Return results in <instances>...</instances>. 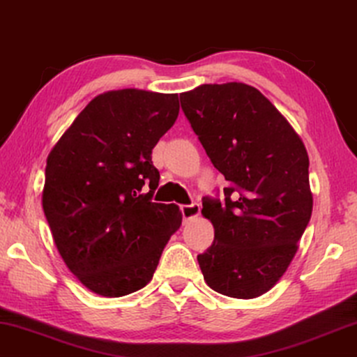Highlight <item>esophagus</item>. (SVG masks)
Here are the masks:
<instances>
[{
	"mask_svg": "<svg viewBox=\"0 0 357 357\" xmlns=\"http://www.w3.org/2000/svg\"><path fill=\"white\" fill-rule=\"evenodd\" d=\"M181 213H183V220H190V218L199 216L200 213V205L199 204H190V205H183L181 206Z\"/></svg>",
	"mask_w": 357,
	"mask_h": 357,
	"instance_id": "esophagus-1",
	"label": "esophagus"
}]
</instances>
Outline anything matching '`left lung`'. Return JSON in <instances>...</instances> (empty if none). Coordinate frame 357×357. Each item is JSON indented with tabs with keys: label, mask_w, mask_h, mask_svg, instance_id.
Listing matches in <instances>:
<instances>
[{
	"label": "left lung",
	"mask_w": 357,
	"mask_h": 357,
	"mask_svg": "<svg viewBox=\"0 0 357 357\" xmlns=\"http://www.w3.org/2000/svg\"><path fill=\"white\" fill-rule=\"evenodd\" d=\"M206 155L229 185L204 197L215 241L197 257L210 289L257 298L294 259L311 220L310 158L285 116L245 83L202 84L179 96Z\"/></svg>",
	"instance_id": "1"
}]
</instances>
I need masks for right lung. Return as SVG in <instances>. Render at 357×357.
I'll list each match as a JSON object with an SVG mask.
<instances>
[{
  "label": "right lung",
  "instance_id": "1",
  "mask_svg": "<svg viewBox=\"0 0 357 357\" xmlns=\"http://www.w3.org/2000/svg\"><path fill=\"white\" fill-rule=\"evenodd\" d=\"M179 114L178 94L96 96L46 160L43 210L63 263L94 294L123 296L152 280L178 205L152 202V149Z\"/></svg>",
  "mask_w": 357,
  "mask_h": 357
}]
</instances>
